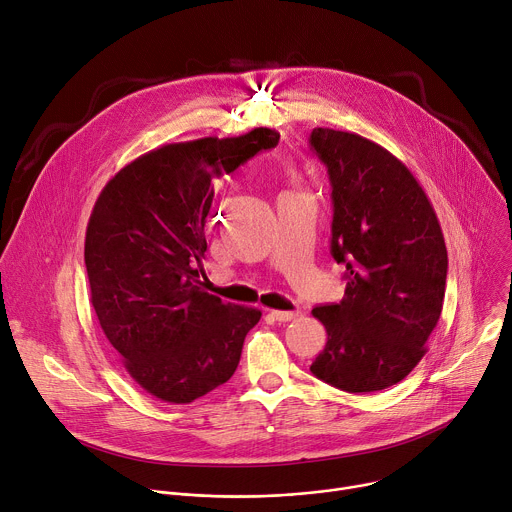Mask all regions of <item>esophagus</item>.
I'll return each instance as SVG.
<instances>
[{
	"label": "esophagus",
	"instance_id": "obj_1",
	"mask_svg": "<svg viewBox=\"0 0 512 512\" xmlns=\"http://www.w3.org/2000/svg\"><path fill=\"white\" fill-rule=\"evenodd\" d=\"M269 318H273L275 322H289L298 318V312H283V310H271L269 312Z\"/></svg>",
	"mask_w": 512,
	"mask_h": 512
}]
</instances>
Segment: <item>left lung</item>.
Returning a JSON list of instances; mask_svg holds the SVG:
<instances>
[{
  "instance_id": "obj_1",
  "label": "left lung",
  "mask_w": 512,
  "mask_h": 512,
  "mask_svg": "<svg viewBox=\"0 0 512 512\" xmlns=\"http://www.w3.org/2000/svg\"><path fill=\"white\" fill-rule=\"evenodd\" d=\"M332 184L330 253L346 267L338 304L314 308L328 334L310 371L348 393L403 381L442 316L448 251L435 210L383 145L350 131L310 135Z\"/></svg>"
}]
</instances>
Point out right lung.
I'll list each match as a JSON object with an SVG mask.
<instances>
[{
    "mask_svg": "<svg viewBox=\"0 0 512 512\" xmlns=\"http://www.w3.org/2000/svg\"><path fill=\"white\" fill-rule=\"evenodd\" d=\"M279 133L168 143L101 190L85 237L91 304L127 375L164 403H192L237 371L261 310L202 289L212 178L235 172Z\"/></svg>",
    "mask_w": 512,
    "mask_h": 512,
    "instance_id": "1",
    "label": "right lung"
}]
</instances>
